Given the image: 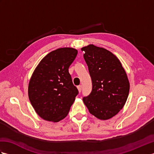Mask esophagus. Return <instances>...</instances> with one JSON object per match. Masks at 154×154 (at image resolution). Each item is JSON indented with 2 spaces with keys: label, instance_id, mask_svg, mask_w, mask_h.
Instances as JSON below:
<instances>
[{
  "label": "esophagus",
  "instance_id": "34e87169",
  "mask_svg": "<svg viewBox=\"0 0 154 154\" xmlns=\"http://www.w3.org/2000/svg\"><path fill=\"white\" fill-rule=\"evenodd\" d=\"M77 89H78V90H79V93H81V90H82V85H79L77 87Z\"/></svg>",
  "mask_w": 154,
  "mask_h": 154
}]
</instances>
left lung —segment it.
Masks as SVG:
<instances>
[{
	"mask_svg": "<svg viewBox=\"0 0 154 154\" xmlns=\"http://www.w3.org/2000/svg\"><path fill=\"white\" fill-rule=\"evenodd\" d=\"M83 57L92 80V91L83 98L91 114L100 120L115 116L127 100L130 84L119 60L106 49L83 47Z\"/></svg>",
	"mask_w": 154,
	"mask_h": 154,
	"instance_id": "obj_1",
	"label": "left lung"
}]
</instances>
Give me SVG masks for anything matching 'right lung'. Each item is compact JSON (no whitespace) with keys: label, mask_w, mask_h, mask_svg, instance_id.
I'll return each instance as SVG.
<instances>
[{"label":"right lung","mask_w":154,"mask_h":154,"mask_svg":"<svg viewBox=\"0 0 154 154\" xmlns=\"http://www.w3.org/2000/svg\"><path fill=\"white\" fill-rule=\"evenodd\" d=\"M77 55L71 48H59L45 56L34 70L28 86V97L42 119L59 122L67 115L79 93L69 73Z\"/></svg>","instance_id":"obj_1"}]
</instances>
